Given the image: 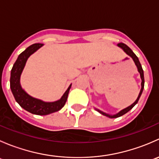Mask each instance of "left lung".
<instances>
[{
    "label": "left lung",
    "mask_w": 159,
    "mask_h": 159,
    "mask_svg": "<svg viewBox=\"0 0 159 159\" xmlns=\"http://www.w3.org/2000/svg\"><path fill=\"white\" fill-rule=\"evenodd\" d=\"M118 47L121 48H122L123 50H124L125 52L127 54H129L130 57H132L133 61H134V63H135V65H136V66H137L138 70H139V73H140L141 78H142V89H141L140 93H139V97H138V98L136 99L135 102H134V103L132 104V105H130V106L128 107V108H125V109L121 110V111L119 112V113L116 114V115H108V114L104 113V112H102V111H101L98 110V111L100 112V113L102 114V115H105V116H108V117H109V118H118V117H120V116H121V115H125V114H126L128 111H129L131 110V108H132L133 107H134V105H136V104L138 103V102H139V98H140L141 95H142V91H143L144 85H145V79H144V71H143V69H142V65H141V64H140V61H139V58H138L137 56H136L135 54H134V53L132 51H131V49L130 48L129 46H127L125 44H124V43H121H121H118ZM96 110H97V109H96Z\"/></svg>",
    "instance_id": "8db88e82"
}]
</instances>
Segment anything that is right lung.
Wrapping results in <instances>:
<instances>
[{
  "mask_svg": "<svg viewBox=\"0 0 159 159\" xmlns=\"http://www.w3.org/2000/svg\"><path fill=\"white\" fill-rule=\"evenodd\" d=\"M43 44H34L19 54L17 61L13 65L11 72L10 86L16 102L20 105L21 108L32 114L38 115H46L53 112L57 111L64 107L68 98V93L71 84L65 91L61 98L54 102H44L39 99L30 97L21 89L20 84V77L22 70L25 68V63L30 54L39 49Z\"/></svg>",
  "mask_w": 159,
  "mask_h": 159,
  "instance_id": "add662e5",
  "label": "right lung"
}]
</instances>
